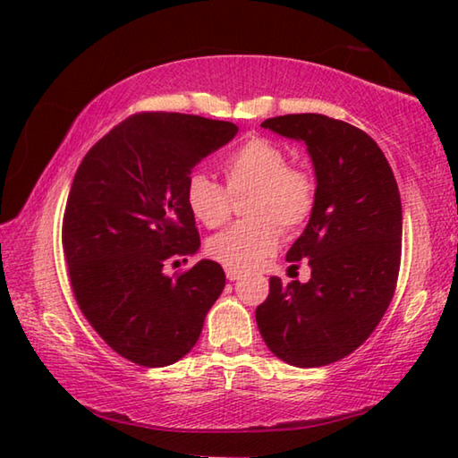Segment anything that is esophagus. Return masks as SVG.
I'll return each instance as SVG.
<instances>
[{
	"label": "esophagus",
	"instance_id": "obj_1",
	"mask_svg": "<svg viewBox=\"0 0 458 458\" xmlns=\"http://www.w3.org/2000/svg\"><path fill=\"white\" fill-rule=\"evenodd\" d=\"M226 276H228V281H238L240 276H242V270H238V268H226Z\"/></svg>",
	"mask_w": 458,
	"mask_h": 458
}]
</instances>
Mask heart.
I'll use <instances>...</instances> for the list:
<instances>
[{
	"label": "heart",
	"mask_w": 458,
	"mask_h": 458,
	"mask_svg": "<svg viewBox=\"0 0 458 458\" xmlns=\"http://www.w3.org/2000/svg\"><path fill=\"white\" fill-rule=\"evenodd\" d=\"M226 188L204 172L185 182V204L193 218L218 228L232 212V196L246 193L242 214L208 242L210 257L230 268H252L268 259L281 242V228H303L317 204V180L303 165H289L281 145L267 137H250L222 164Z\"/></svg>",
	"instance_id": "obj_1"
}]
</instances>
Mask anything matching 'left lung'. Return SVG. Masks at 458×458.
I'll return each instance as SVG.
<instances>
[{"label":"left lung","instance_id":"8db88e82","mask_svg":"<svg viewBox=\"0 0 458 458\" xmlns=\"http://www.w3.org/2000/svg\"><path fill=\"white\" fill-rule=\"evenodd\" d=\"M307 145L317 204L286 252L307 260L311 281L270 276L257 307L260 335L276 358L297 368L337 361L366 341L396 291L402 257V204L396 177L361 129L325 114H283L262 123Z\"/></svg>","mask_w":458,"mask_h":458}]
</instances>
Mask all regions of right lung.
<instances>
[{
  "label": "right lung",
  "mask_w": 458,
  "mask_h": 458,
  "mask_svg": "<svg viewBox=\"0 0 458 458\" xmlns=\"http://www.w3.org/2000/svg\"><path fill=\"white\" fill-rule=\"evenodd\" d=\"M236 133L228 121L137 113L92 145L76 169L62 220L74 299L105 344L137 366L182 360L226 284L214 260L174 276L164 267L198 252L185 182Z\"/></svg>",
  "instance_id": "1"
}]
</instances>
